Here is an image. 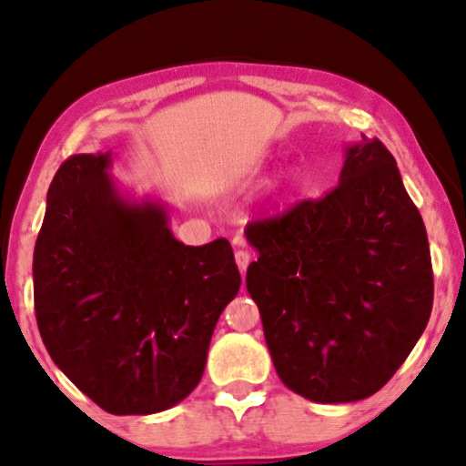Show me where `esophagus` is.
<instances>
[{
    "label": "esophagus",
    "instance_id": "obj_1",
    "mask_svg": "<svg viewBox=\"0 0 466 466\" xmlns=\"http://www.w3.org/2000/svg\"><path fill=\"white\" fill-rule=\"evenodd\" d=\"M250 260H252V257H250V252H248V250H235V263H238L241 273L248 269Z\"/></svg>",
    "mask_w": 466,
    "mask_h": 466
}]
</instances>
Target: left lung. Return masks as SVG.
<instances>
[{
    "mask_svg": "<svg viewBox=\"0 0 466 466\" xmlns=\"http://www.w3.org/2000/svg\"><path fill=\"white\" fill-rule=\"evenodd\" d=\"M246 238L258 250L246 286L279 380L316 403L378 392L432 309L429 238L386 146L362 136L333 190L250 222Z\"/></svg>",
    "mask_w": 466,
    "mask_h": 466,
    "instance_id": "8db88e82",
    "label": "left lung"
}]
</instances>
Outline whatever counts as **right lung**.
I'll use <instances>...</instances> for the list:
<instances>
[{
    "label": "right lung",
    "mask_w": 466,
    "mask_h": 466,
    "mask_svg": "<svg viewBox=\"0 0 466 466\" xmlns=\"http://www.w3.org/2000/svg\"><path fill=\"white\" fill-rule=\"evenodd\" d=\"M110 152L56 169L34 252V301L55 365L101 410L146 416L199 384L241 276L225 238L184 246L161 203L107 176Z\"/></svg>",
    "instance_id": "1"
}]
</instances>
